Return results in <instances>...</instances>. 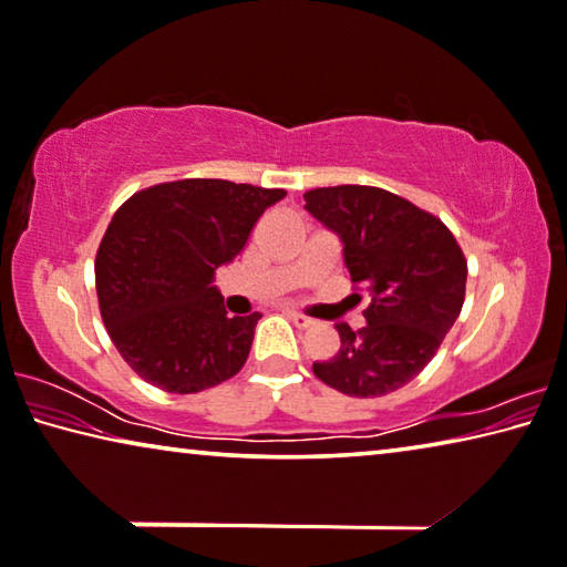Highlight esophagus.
Masks as SVG:
<instances>
[{
	"label": "esophagus",
	"mask_w": 567,
	"mask_h": 567,
	"mask_svg": "<svg viewBox=\"0 0 567 567\" xmlns=\"http://www.w3.org/2000/svg\"><path fill=\"white\" fill-rule=\"evenodd\" d=\"M286 313H289V319L293 321L296 327H301V329H309V327L317 324V319H311V317H307V313H301V311H291L289 309Z\"/></svg>",
	"instance_id": "obj_1"
}]
</instances>
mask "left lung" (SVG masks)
<instances>
[{"instance_id":"1","label":"left lung","mask_w":567,"mask_h":567,"mask_svg":"<svg viewBox=\"0 0 567 567\" xmlns=\"http://www.w3.org/2000/svg\"><path fill=\"white\" fill-rule=\"evenodd\" d=\"M303 199L342 240L352 284L370 293L368 327L337 324L342 347L332 360L313 362V374L352 398L395 393L433 360L458 319L464 250L439 217L388 189L319 187Z\"/></svg>"}]
</instances>
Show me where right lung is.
I'll return each instance as SVG.
<instances>
[{"instance_id":"add662e5","label":"right lung","mask_w":567,"mask_h":567,"mask_svg":"<svg viewBox=\"0 0 567 567\" xmlns=\"http://www.w3.org/2000/svg\"><path fill=\"white\" fill-rule=\"evenodd\" d=\"M284 197L228 179H177L118 207L95 254V291L111 342L138 378L189 395L240 372L260 313L230 317L215 271Z\"/></svg>"}]
</instances>
